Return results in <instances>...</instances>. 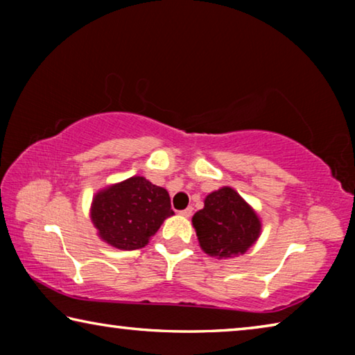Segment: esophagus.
I'll list each match as a JSON object with an SVG mask.
<instances>
[{"label": "esophagus", "mask_w": 355, "mask_h": 355, "mask_svg": "<svg viewBox=\"0 0 355 355\" xmlns=\"http://www.w3.org/2000/svg\"><path fill=\"white\" fill-rule=\"evenodd\" d=\"M180 214L184 216V218H189V216L192 214V207H188L186 209H183V211H180Z\"/></svg>", "instance_id": "34e87169"}]
</instances>
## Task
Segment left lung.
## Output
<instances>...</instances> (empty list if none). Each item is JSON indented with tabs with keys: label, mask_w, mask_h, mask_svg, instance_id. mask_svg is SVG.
Returning <instances> with one entry per match:
<instances>
[{
	"label": "left lung",
	"mask_w": 355,
	"mask_h": 355,
	"mask_svg": "<svg viewBox=\"0 0 355 355\" xmlns=\"http://www.w3.org/2000/svg\"><path fill=\"white\" fill-rule=\"evenodd\" d=\"M192 216L200 249L207 255L225 260L248 252L261 235V219L238 192L224 186L203 200Z\"/></svg>",
	"instance_id": "1"
}]
</instances>
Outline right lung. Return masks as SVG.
<instances>
[{
    "mask_svg": "<svg viewBox=\"0 0 355 355\" xmlns=\"http://www.w3.org/2000/svg\"><path fill=\"white\" fill-rule=\"evenodd\" d=\"M171 216L169 192L141 175L106 186L91 203V220L98 238L120 250L146 248Z\"/></svg>",
    "mask_w": 355,
    "mask_h": 355,
    "instance_id": "obj_1",
    "label": "right lung"
}]
</instances>
